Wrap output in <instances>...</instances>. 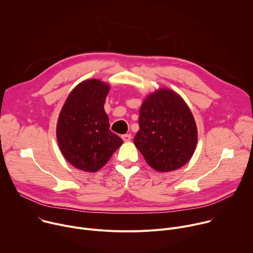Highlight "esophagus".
<instances>
[{
	"label": "esophagus",
	"instance_id": "esophagus-1",
	"mask_svg": "<svg viewBox=\"0 0 253 253\" xmlns=\"http://www.w3.org/2000/svg\"><path fill=\"white\" fill-rule=\"evenodd\" d=\"M122 139L125 142H128V141H130L132 139V136H131V134H124V135H122Z\"/></svg>",
	"mask_w": 253,
	"mask_h": 253
}]
</instances>
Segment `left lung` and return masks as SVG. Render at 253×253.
<instances>
[{
    "label": "left lung",
    "mask_w": 253,
    "mask_h": 253,
    "mask_svg": "<svg viewBox=\"0 0 253 253\" xmlns=\"http://www.w3.org/2000/svg\"><path fill=\"white\" fill-rule=\"evenodd\" d=\"M196 143L193 115L179 95L161 89L143 102L134 144L153 169L169 172L182 167L194 153Z\"/></svg>",
    "instance_id": "obj_1"
}]
</instances>
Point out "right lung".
I'll return each instance as SVG.
<instances>
[{"label":"right lung","mask_w":253,"mask_h":253,"mask_svg":"<svg viewBox=\"0 0 253 253\" xmlns=\"http://www.w3.org/2000/svg\"><path fill=\"white\" fill-rule=\"evenodd\" d=\"M109 86L91 79L79 84L67 98L57 124L62 154L76 168L96 172L122 145L110 130L104 102Z\"/></svg>","instance_id":"right-lung-1"}]
</instances>
